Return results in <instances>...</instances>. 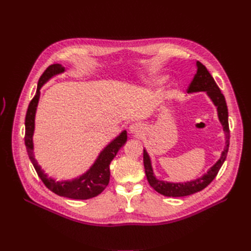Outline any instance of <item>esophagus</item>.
<instances>
[{
    "label": "esophagus",
    "mask_w": 251,
    "mask_h": 251,
    "mask_svg": "<svg viewBox=\"0 0 251 251\" xmlns=\"http://www.w3.org/2000/svg\"><path fill=\"white\" fill-rule=\"evenodd\" d=\"M128 130H130V133L136 135V136H141L142 133H144V126H142L141 124L139 123H135V124H132L130 126V127H128Z\"/></svg>",
    "instance_id": "esophagus-1"
}]
</instances>
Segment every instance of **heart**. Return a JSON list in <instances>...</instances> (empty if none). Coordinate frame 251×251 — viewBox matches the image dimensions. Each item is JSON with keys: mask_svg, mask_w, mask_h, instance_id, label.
<instances>
[{"mask_svg": "<svg viewBox=\"0 0 251 251\" xmlns=\"http://www.w3.org/2000/svg\"><path fill=\"white\" fill-rule=\"evenodd\" d=\"M165 80V78H162V77H158V78H156V79H154L153 81H154V83H156V84H158V83H161L162 81Z\"/></svg>", "mask_w": 251, "mask_h": 251, "instance_id": "obj_1", "label": "heart"}]
</instances>
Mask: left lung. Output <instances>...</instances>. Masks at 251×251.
I'll list each match as a JSON object with an SVG mask.
<instances>
[{"instance_id": "left-lung-1", "label": "left lung", "mask_w": 251, "mask_h": 251, "mask_svg": "<svg viewBox=\"0 0 251 251\" xmlns=\"http://www.w3.org/2000/svg\"><path fill=\"white\" fill-rule=\"evenodd\" d=\"M196 67H198V71H196L192 82L188 87L187 93L192 94L198 92H206L207 96L211 99L216 107V111H218L219 120L223 126V131L225 132L226 146L224 151L221 154L220 159L211 168H209L207 173L199 178L187 182H169L166 180L157 179L153 172L151 158L149 156L146 149H144V165L149 184H150L155 191L165 196H170V198H181V196L191 195L205 189L214 179L216 174L219 173L221 167L224 164L227 157L229 149L230 132L228 124V109L224 95L221 93L220 87L215 83L213 77L210 75L205 65H202L200 61H196Z\"/></svg>"}]
</instances>
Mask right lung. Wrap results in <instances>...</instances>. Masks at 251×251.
Instances as JSON below:
<instances>
[{
  "mask_svg": "<svg viewBox=\"0 0 251 251\" xmlns=\"http://www.w3.org/2000/svg\"><path fill=\"white\" fill-rule=\"evenodd\" d=\"M65 72L64 67L61 64H51L40 77L37 92L35 97L32 98L27 109L25 117V146L28 153L31 164L35 167L39 177L44 182V185L50 191L60 196L69 198L73 200H89L95 198L102 192L110 181V164L113 158L116 156L119 149L123 147L127 139L126 131H123L118 136L112 140L98 155L92 167L79 177L72 180L57 181L55 178L47 176L46 173L38 165V161L33 155V132H35V118L36 112L40 99V90L41 87L51 79L53 76Z\"/></svg>",
  "mask_w": 251,
  "mask_h": 251,
  "instance_id": "right-lung-1",
  "label": "right lung"
}]
</instances>
